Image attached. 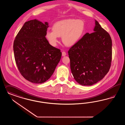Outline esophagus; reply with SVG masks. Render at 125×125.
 I'll return each mask as SVG.
<instances>
[{
	"label": "esophagus",
	"mask_w": 125,
	"mask_h": 125,
	"mask_svg": "<svg viewBox=\"0 0 125 125\" xmlns=\"http://www.w3.org/2000/svg\"><path fill=\"white\" fill-rule=\"evenodd\" d=\"M66 55V53L65 52H62V56H65Z\"/></svg>",
	"instance_id": "1"
}]
</instances>
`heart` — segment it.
Segmentation results:
<instances>
[{
	"label": "heart",
	"mask_w": 125,
	"mask_h": 125,
	"mask_svg": "<svg viewBox=\"0 0 125 125\" xmlns=\"http://www.w3.org/2000/svg\"><path fill=\"white\" fill-rule=\"evenodd\" d=\"M84 21L81 19H68L55 23L52 30L46 31L45 37L50 45L55 46L62 36L63 43L67 46L75 45L80 40L85 30Z\"/></svg>",
	"instance_id": "1"
}]
</instances>
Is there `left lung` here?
<instances>
[{"mask_svg": "<svg viewBox=\"0 0 125 125\" xmlns=\"http://www.w3.org/2000/svg\"><path fill=\"white\" fill-rule=\"evenodd\" d=\"M95 25L94 32L85 33L68 52L72 74L82 85H94L103 79L111 66V37L97 20Z\"/></svg>", "mask_w": 125, "mask_h": 125, "instance_id": "1", "label": "left lung"}]
</instances>
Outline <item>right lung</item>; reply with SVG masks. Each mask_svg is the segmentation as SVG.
Returning a JSON list of instances; mask_svg holds the SVG:
<instances>
[{"instance_id": "right-lung-1", "label": "right lung", "mask_w": 125, "mask_h": 125, "mask_svg": "<svg viewBox=\"0 0 125 125\" xmlns=\"http://www.w3.org/2000/svg\"><path fill=\"white\" fill-rule=\"evenodd\" d=\"M48 23L38 20L26 22L15 38L13 51L21 74L35 84L50 79L59 63L62 53L45 38Z\"/></svg>"}]
</instances>
